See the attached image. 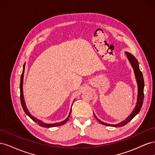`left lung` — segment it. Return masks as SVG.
<instances>
[{
    "instance_id": "obj_1",
    "label": "left lung",
    "mask_w": 155,
    "mask_h": 155,
    "mask_svg": "<svg viewBox=\"0 0 155 155\" xmlns=\"http://www.w3.org/2000/svg\"><path fill=\"white\" fill-rule=\"evenodd\" d=\"M125 54L127 55V58L128 59L130 64L132 66L133 70H134V76L136 78V81H137V87H138V95H137V104H136V106L134 109H133V112H131L130 115L125 119L124 121H121V122L117 124H109L104 122V121H101L100 120L98 119L96 115L94 113L95 118L96 120L99 121V122L103 125H105L107 126H110V127H120L124 126L128 122L132 120L134 117L138 114L140 109H141L143 101V88H144V81H143V74L142 72L140 71V68H139V63L137 59L135 58L133 55L131 54L129 52H125Z\"/></svg>"
}]
</instances>
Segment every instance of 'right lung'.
<instances>
[{"mask_svg":"<svg viewBox=\"0 0 155 155\" xmlns=\"http://www.w3.org/2000/svg\"><path fill=\"white\" fill-rule=\"evenodd\" d=\"M25 64L26 63L24 64V65H23V70H22V74H21V83H20V93H21V105H22V109L23 110H24L26 114V115L28 116L30 118L34 121H35V122H36L37 124L39 125L40 126L43 127H46V128H49V127H57V126H60V125H62L63 124H64L65 123H67L70 116V114H71V111H72V107H71V109H70V112H69V114L67 118L65 119L64 120L62 121H60V122H58V123H54V124H46V123H45L43 122V121L40 120L39 119L35 118V117L33 116L30 113V112L28 110V109H27V107L26 106V103H25V97H24V95H23V79H24V73H25ZM75 100H74V101ZM73 104V103H72Z\"/></svg>","mask_w":155,"mask_h":155,"instance_id":"1","label":"right lung"}]
</instances>
